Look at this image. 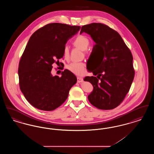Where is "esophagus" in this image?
I'll return each instance as SVG.
<instances>
[{
    "mask_svg": "<svg viewBox=\"0 0 154 154\" xmlns=\"http://www.w3.org/2000/svg\"><path fill=\"white\" fill-rule=\"evenodd\" d=\"M83 82V79L80 77H77V82Z\"/></svg>",
    "mask_w": 154,
    "mask_h": 154,
    "instance_id": "obj_1",
    "label": "esophagus"
}]
</instances>
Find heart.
I'll return each mask as SVG.
<instances>
[{
	"mask_svg": "<svg viewBox=\"0 0 154 154\" xmlns=\"http://www.w3.org/2000/svg\"><path fill=\"white\" fill-rule=\"evenodd\" d=\"M73 44L75 47L80 48L81 50L85 51L89 47V40L87 37L80 35L75 38L73 42ZM63 55L65 58L69 57V48L67 46H65L63 48ZM66 68L72 73L78 75H81L85 72V65L82 62L71 63L67 65Z\"/></svg>",
	"mask_w": 154,
	"mask_h": 154,
	"instance_id": "obj_1",
	"label": "heart"
}]
</instances>
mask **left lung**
I'll return each mask as SVG.
<instances>
[{
    "instance_id": "left-lung-1",
    "label": "left lung",
    "mask_w": 154,
    "mask_h": 154,
    "mask_svg": "<svg viewBox=\"0 0 154 154\" xmlns=\"http://www.w3.org/2000/svg\"><path fill=\"white\" fill-rule=\"evenodd\" d=\"M89 35L96 44L93 50L99 54L100 60L94 70L95 76L84 79L92 84L89 102L101 110H111L123 101L134 76L133 57L130 50L116 30L100 23L82 26L80 34Z\"/></svg>"
}]
</instances>
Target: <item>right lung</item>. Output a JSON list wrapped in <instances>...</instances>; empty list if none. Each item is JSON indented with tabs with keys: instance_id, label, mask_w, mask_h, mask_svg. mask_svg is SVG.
Listing matches in <instances>:
<instances>
[{
	"instance_id": "add662e5",
	"label": "right lung",
	"mask_w": 154,
	"mask_h": 154,
	"mask_svg": "<svg viewBox=\"0 0 154 154\" xmlns=\"http://www.w3.org/2000/svg\"><path fill=\"white\" fill-rule=\"evenodd\" d=\"M80 26L52 23L38 29L30 37L18 67L20 89L31 105L39 110L52 111L65 102L77 82L68 70L61 77L53 76L52 65L63 56L67 42Z\"/></svg>"
}]
</instances>
